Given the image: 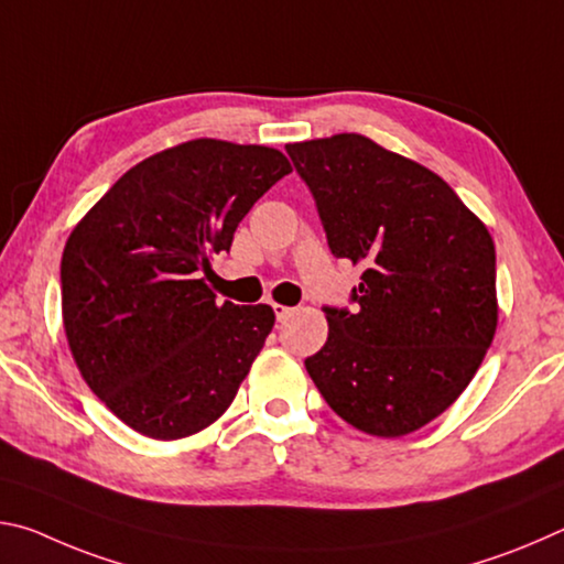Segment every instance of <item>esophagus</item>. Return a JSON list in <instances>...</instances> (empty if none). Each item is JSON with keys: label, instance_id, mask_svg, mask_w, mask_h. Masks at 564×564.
I'll list each match as a JSON object with an SVG mask.
<instances>
[{"label": "esophagus", "instance_id": "34e87169", "mask_svg": "<svg viewBox=\"0 0 564 564\" xmlns=\"http://www.w3.org/2000/svg\"><path fill=\"white\" fill-rule=\"evenodd\" d=\"M273 313H275V321L283 323L285 318H291L293 308H289V305H281V303H273Z\"/></svg>", "mask_w": 564, "mask_h": 564}]
</instances>
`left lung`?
Segmentation results:
<instances>
[{
  "instance_id": "left-lung-1",
  "label": "left lung",
  "mask_w": 564,
  "mask_h": 564,
  "mask_svg": "<svg viewBox=\"0 0 564 564\" xmlns=\"http://www.w3.org/2000/svg\"><path fill=\"white\" fill-rule=\"evenodd\" d=\"M336 259L362 265L305 370L362 433L400 437L451 408L498 326L495 243L445 181L358 133L285 147Z\"/></svg>"
}]
</instances>
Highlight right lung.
<instances>
[{
    "instance_id": "1",
    "label": "right lung",
    "mask_w": 564,
    "mask_h": 564,
    "mask_svg": "<svg viewBox=\"0 0 564 564\" xmlns=\"http://www.w3.org/2000/svg\"><path fill=\"white\" fill-rule=\"evenodd\" d=\"M285 174L275 149L186 141L129 169L72 231L66 340L91 393L137 433L178 441L234 403L275 316L216 301L202 273Z\"/></svg>"
}]
</instances>
